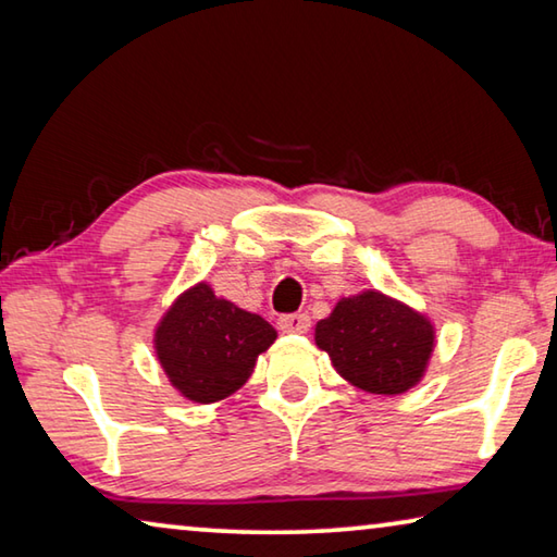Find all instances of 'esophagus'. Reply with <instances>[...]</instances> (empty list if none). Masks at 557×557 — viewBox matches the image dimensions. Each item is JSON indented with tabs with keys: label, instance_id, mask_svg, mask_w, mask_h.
Returning a JSON list of instances; mask_svg holds the SVG:
<instances>
[{
	"label": "esophagus",
	"instance_id": "1",
	"mask_svg": "<svg viewBox=\"0 0 557 557\" xmlns=\"http://www.w3.org/2000/svg\"><path fill=\"white\" fill-rule=\"evenodd\" d=\"M277 326L285 334H307L309 326H312V319L307 314H285L277 319Z\"/></svg>",
	"mask_w": 557,
	"mask_h": 557
}]
</instances>
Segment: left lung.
Returning a JSON list of instances; mask_svg holds the SVG:
<instances>
[{
    "label": "left lung",
    "instance_id": "8db88e82",
    "mask_svg": "<svg viewBox=\"0 0 557 557\" xmlns=\"http://www.w3.org/2000/svg\"><path fill=\"white\" fill-rule=\"evenodd\" d=\"M314 338L338 375L375 395H400L418 385L435 348L428 317L373 289L338 299Z\"/></svg>",
    "mask_w": 557,
    "mask_h": 557
}]
</instances>
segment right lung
I'll return each mask as SVG.
<instances>
[{
	"instance_id": "obj_1",
	"label": "right lung",
	"mask_w": 557,
	"mask_h": 557,
	"mask_svg": "<svg viewBox=\"0 0 557 557\" xmlns=\"http://www.w3.org/2000/svg\"><path fill=\"white\" fill-rule=\"evenodd\" d=\"M275 338L265 319L215 297L199 282L169 307L154 332V348L174 388L206 405L238 391Z\"/></svg>"
}]
</instances>
